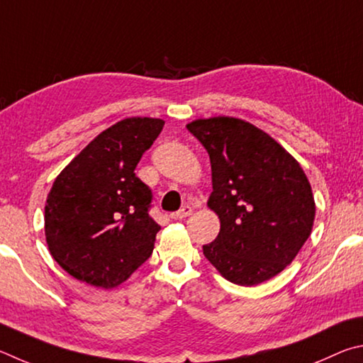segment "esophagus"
Listing matches in <instances>:
<instances>
[{
  "label": "esophagus",
  "instance_id": "34e87169",
  "mask_svg": "<svg viewBox=\"0 0 363 363\" xmlns=\"http://www.w3.org/2000/svg\"><path fill=\"white\" fill-rule=\"evenodd\" d=\"M191 212H193L191 207H189V206H183V207L180 208V211L175 212L174 215H172V217H174L175 220H183V218L189 217V215H191Z\"/></svg>",
  "mask_w": 363,
  "mask_h": 363
}]
</instances>
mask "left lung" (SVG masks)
Wrapping results in <instances>:
<instances>
[{
	"label": "left lung",
	"mask_w": 363,
	"mask_h": 363,
	"mask_svg": "<svg viewBox=\"0 0 363 363\" xmlns=\"http://www.w3.org/2000/svg\"><path fill=\"white\" fill-rule=\"evenodd\" d=\"M188 130L211 156L208 207L220 233L202 245L228 281L257 285L294 262L314 225L313 189L296 159L242 119H196Z\"/></svg>",
	"instance_id": "1"
}]
</instances>
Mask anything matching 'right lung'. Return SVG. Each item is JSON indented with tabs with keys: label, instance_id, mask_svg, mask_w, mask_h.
I'll return each instance as SVG.
<instances>
[{
	"label": "right lung",
	"instance_id": "add662e5",
	"mask_svg": "<svg viewBox=\"0 0 363 363\" xmlns=\"http://www.w3.org/2000/svg\"><path fill=\"white\" fill-rule=\"evenodd\" d=\"M162 119L127 118L95 137L55 178L44 208L49 252L81 282L113 289L151 257L161 230L135 175Z\"/></svg>",
	"mask_w": 363,
	"mask_h": 363
}]
</instances>
